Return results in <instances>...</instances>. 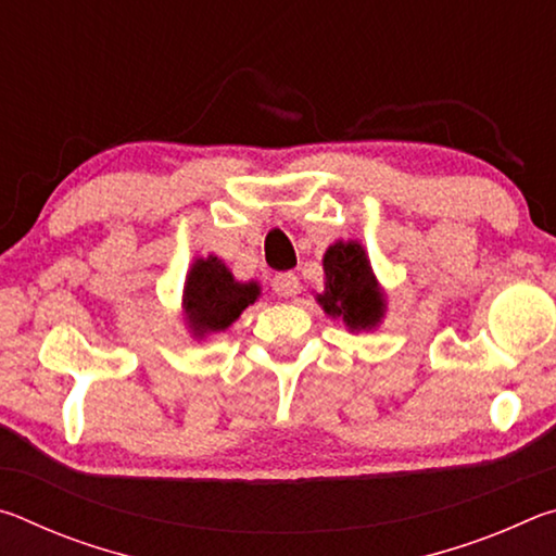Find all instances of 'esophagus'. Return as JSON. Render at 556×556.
Listing matches in <instances>:
<instances>
[{"label": "esophagus", "instance_id": "esophagus-1", "mask_svg": "<svg viewBox=\"0 0 556 556\" xmlns=\"http://www.w3.org/2000/svg\"><path fill=\"white\" fill-rule=\"evenodd\" d=\"M271 291L277 296H296L299 294V277L294 271H281L275 279H271Z\"/></svg>", "mask_w": 556, "mask_h": 556}]
</instances>
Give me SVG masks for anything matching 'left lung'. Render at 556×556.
<instances>
[{"instance_id": "left-lung-1", "label": "left lung", "mask_w": 556, "mask_h": 556, "mask_svg": "<svg viewBox=\"0 0 556 556\" xmlns=\"http://www.w3.org/2000/svg\"><path fill=\"white\" fill-rule=\"evenodd\" d=\"M324 291L316 301L328 316L341 318L353 333L370 331L382 321L388 304L361 242H333L324 255Z\"/></svg>"}]
</instances>
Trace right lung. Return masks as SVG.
I'll return each mask as SVG.
<instances>
[{
  "label": "right lung",
  "instance_id": "1",
  "mask_svg": "<svg viewBox=\"0 0 556 556\" xmlns=\"http://www.w3.org/2000/svg\"><path fill=\"white\" fill-rule=\"evenodd\" d=\"M260 296L257 281H238L215 255L199 257L188 269L184 316L195 338L225 331Z\"/></svg>",
  "mask_w": 556,
  "mask_h": 556
}]
</instances>
